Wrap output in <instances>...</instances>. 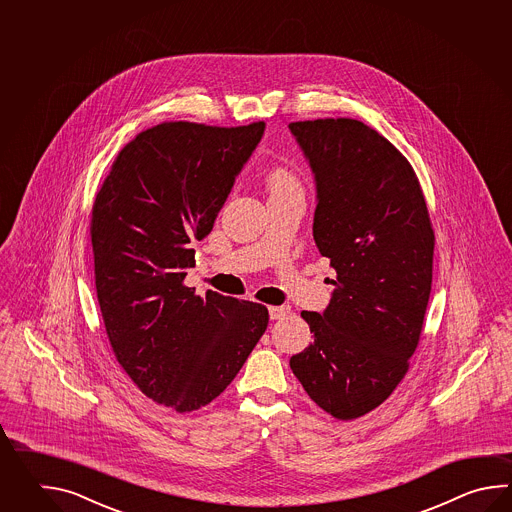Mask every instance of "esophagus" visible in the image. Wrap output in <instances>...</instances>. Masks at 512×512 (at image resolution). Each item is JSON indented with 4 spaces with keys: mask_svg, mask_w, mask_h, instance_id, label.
<instances>
[{
    "mask_svg": "<svg viewBox=\"0 0 512 512\" xmlns=\"http://www.w3.org/2000/svg\"><path fill=\"white\" fill-rule=\"evenodd\" d=\"M289 313H291V307H289V305H271V307H269L271 320H280V318L289 315Z\"/></svg>",
    "mask_w": 512,
    "mask_h": 512,
    "instance_id": "1",
    "label": "esophagus"
}]
</instances>
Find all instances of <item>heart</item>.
Segmentation results:
<instances>
[{"mask_svg": "<svg viewBox=\"0 0 512 512\" xmlns=\"http://www.w3.org/2000/svg\"><path fill=\"white\" fill-rule=\"evenodd\" d=\"M265 183H267L271 196L300 190L298 177L291 170H287V168H272L271 172L265 177Z\"/></svg>", "mask_w": 512, "mask_h": 512, "instance_id": "1", "label": "heart"}]
</instances>
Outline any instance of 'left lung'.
<instances>
[{
    "instance_id": "left-lung-1",
    "label": "left lung",
    "mask_w": 512,
    "mask_h": 512,
    "mask_svg": "<svg viewBox=\"0 0 512 512\" xmlns=\"http://www.w3.org/2000/svg\"><path fill=\"white\" fill-rule=\"evenodd\" d=\"M315 172L313 236L337 280L315 335L289 364L324 412L351 421L384 403L410 368L432 289L434 229L412 164L355 119L291 122Z\"/></svg>"
}]
</instances>
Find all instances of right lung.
I'll return each instance as SVG.
<instances>
[{
    "mask_svg": "<svg viewBox=\"0 0 512 512\" xmlns=\"http://www.w3.org/2000/svg\"><path fill=\"white\" fill-rule=\"evenodd\" d=\"M265 122L186 120L141 131L111 164L91 210L98 305L111 349L146 397L179 414L223 392L269 324L249 300L186 287L190 243L210 234Z\"/></svg>",
    "mask_w": 512,
    "mask_h": 512,
    "instance_id": "obj_1",
    "label": "right lung"
}]
</instances>
